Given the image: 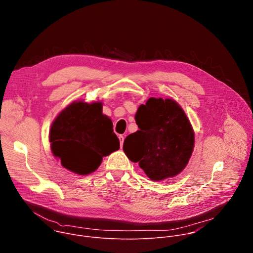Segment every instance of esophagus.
<instances>
[{
    "label": "esophagus",
    "instance_id": "esophagus-1",
    "mask_svg": "<svg viewBox=\"0 0 253 253\" xmlns=\"http://www.w3.org/2000/svg\"><path fill=\"white\" fill-rule=\"evenodd\" d=\"M119 140H120V146H123V143H124V136L123 135H119Z\"/></svg>",
    "mask_w": 253,
    "mask_h": 253
}]
</instances>
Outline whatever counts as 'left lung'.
Instances as JSON below:
<instances>
[{"instance_id":"8db88e82","label":"left lung","mask_w":253,"mask_h":253,"mask_svg":"<svg viewBox=\"0 0 253 253\" xmlns=\"http://www.w3.org/2000/svg\"><path fill=\"white\" fill-rule=\"evenodd\" d=\"M139 130L128 135L123 150L153 181L176 176L187 165L194 147L191 124L174 100L150 98L135 115Z\"/></svg>"}]
</instances>
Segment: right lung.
Segmentation results:
<instances>
[{"label": "right lung", "instance_id": "right-lung-1", "mask_svg": "<svg viewBox=\"0 0 253 253\" xmlns=\"http://www.w3.org/2000/svg\"><path fill=\"white\" fill-rule=\"evenodd\" d=\"M51 149L68 170L80 175L95 171L104 156L120 148L113 123L102 104L74 102L57 116L50 131Z\"/></svg>", "mask_w": 253, "mask_h": 253}]
</instances>
